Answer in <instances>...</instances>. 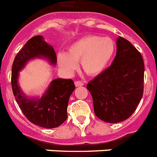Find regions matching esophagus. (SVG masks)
<instances>
[{
    "label": "esophagus",
    "instance_id": "obj_1",
    "mask_svg": "<svg viewBox=\"0 0 157 157\" xmlns=\"http://www.w3.org/2000/svg\"><path fill=\"white\" fill-rule=\"evenodd\" d=\"M75 86H83L84 83L81 81H76L75 82Z\"/></svg>",
    "mask_w": 157,
    "mask_h": 157
}]
</instances>
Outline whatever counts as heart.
<instances>
[{"mask_svg": "<svg viewBox=\"0 0 157 157\" xmlns=\"http://www.w3.org/2000/svg\"><path fill=\"white\" fill-rule=\"evenodd\" d=\"M115 52V43L110 37L90 35L80 37L67 49V53H59L57 62L61 69L71 74L77 68V62L90 76L99 75L105 70Z\"/></svg>", "mask_w": 157, "mask_h": 157, "instance_id": "obj_1", "label": "heart"}]
</instances>
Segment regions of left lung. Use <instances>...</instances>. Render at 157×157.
<instances>
[{
    "instance_id": "8db88e82",
    "label": "left lung",
    "mask_w": 157,
    "mask_h": 157,
    "mask_svg": "<svg viewBox=\"0 0 157 157\" xmlns=\"http://www.w3.org/2000/svg\"><path fill=\"white\" fill-rule=\"evenodd\" d=\"M116 55L108 68L86 85L94 114L107 123L122 122L136 111L144 93V64L140 53L119 36Z\"/></svg>"
}]
</instances>
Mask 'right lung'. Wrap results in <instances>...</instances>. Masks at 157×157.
<instances>
[{"label":"right lung","mask_w":157,"mask_h":157,"mask_svg":"<svg viewBox=\"0 0 157 157\" xmlns=\"http://www.w3.org/2000/svg\"><path fill=\"white\" fill-rule=\"evenodd\" d=\"M34 58H44L53 66L57 64L54 48L41 35L30 38L14 58L11 77L13 95L25 116L31 123L42 128H57L67 119L68 101L75 86L72 79L56 78L50 82L41 97L26 95L18 84L19 72Z\"/></svg>","instance_id":"right-lung-1"}]
</instances>
